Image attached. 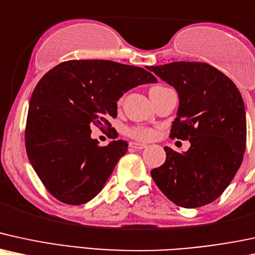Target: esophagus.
<instances>
[{
  "instance_id": "esophagus-1",
  "label": "esophagus",
  "mask_w": 255,
  "mask_h": 255,
  "mask_svg": "<svg viewBox=\"0 0 255 255\" xmlns=\"http://www.w3.org/2000/svg\"><path fill=\"white\" fill-rule=\"evenodd\" d=\"M130 148L136 149V150H140V149L146 148V144H143V143H137V142H131Z\"/></svg>"
}]
</instances>
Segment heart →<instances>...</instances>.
Segmentation results:
<instances>
[{"instance_id":"1","label":"heart","mask_w":255,"mask_h":255,"mask_svg":"<svg viewBox=\"0 0 255 255\" xmlns=\"http://www.w3.org/2000/svg\"><path fill=\"white\" fill-rule=\"evenodd\" d=\"M127 133L130 137L138 140H150L155 137V131L150 128L144 127H132L128 128Z\"/></svg>"}]
</instances>
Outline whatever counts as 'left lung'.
I'll return each instance as SVG.
<instances>
[{"mask_svg": "<svg viewBox=\"0 0 255 255\" xmlns=\"http://www.w3.org/2000/svg\"><path fill=\"white\" fill-rule=\"evenodd\" d=\"M148 70L178 92V115L169 136L191 143L184 154L164 146L166 161L151 170L152 179L181 208L210 204L228 187L244 160L247 127L240 92L208 63L173 62Z\"/></svg>", "mask_w": 255, "mask_h": 255, "instance_id": "8db88e82", "label": "left lung"}]
</instances>
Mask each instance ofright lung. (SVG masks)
Masks as SVG:
<instances>
[{"instance_id":"add662e5","label":"right lung","mask_w":255,"mask_h":255,"mask_svg":"<svg viewBox=\"0 0 255 255\" xmlns=\"http://www.w3.org/2000/svg\"><path fill=\"white\" fill-rule=\"evenodd\" d=\"M157 82L143 68L104 59L68 61L41 77L29 101L25 143L46 190L69 205L85 204L103 190L127 140L100 146L91 127L111 130L117 101L144 83Z\"/></svg>"}]
</instances>
